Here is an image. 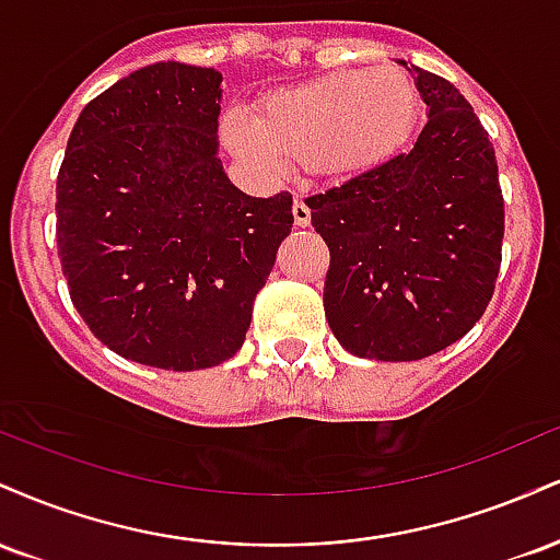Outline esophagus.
Returning <instances> with one entry per match:
<instances>
[{
	"label": "esophagus",
	"mask_w": 560,
	"mask_h": 560,
	"mask_svg": "<svg viewBox=\"0 0 560 560\" xmlns=\"http://www.w3.org/2000/svg\"><path fill=\"white\" fill-rule=\"evenodd\" d=\"M292 213H294V226H300V229L311 226V208H307V205L302 202L300 197L294 199V205H292Z\"/></svg>",
	"instance_id": "1"
}]
</instances>
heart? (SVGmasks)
Segmentation results:
<instances>
[{"mask_svg":"<svg viewBox=\"0 0 560 560\" xmlns=\"http://www.w3.org/2000/svg\"><path fill=\"white\" fill-rule=\"evenodd\" d=\"M419 110V89L405 70L347 68L273 94L260 124L231 107L223 137L236 155L266 168L294 160L324 173H355L392 155L416 128Z\"/></svg>","mask_w":560,"mask_h":560,"instance_id":"obj_1","label":"heart"}]
</instances>
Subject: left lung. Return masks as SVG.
I'll return each mask as SVG.
<instances>
[{"label":"left lung","mask_w":560,"mask_h":560,"mask_svg":"<svg viewBox=\"0 0 560 560\" xmlns=\"http://www.w3.org/2000/svg\"><path fill=\"white\" fill-rule=\"evenodd\" d=\"M405 68L429 110L416 144L305 199L331 255L326 320L347 352L374 361H421L477 324L505 229L498 160L466 96Z\"/></svg>","instance_id":"8db88e82"}]
</instances>
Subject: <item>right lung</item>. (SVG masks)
I'll return each mask as SVG.
<instances>
[{
  "label": "right lung",
  "instance_id": "add662e5",
  "mask_svg": "<svg viewBox=\"0 0 560 560\" xmlns=\"http://www.w3.org/2000/svg\"><path fill=\"white\" fill-rule=\"evenodd\" d=\"M221 81L173 60L133 70L83 107L57 176L70 300L102 345L152 369L236 355L294 223L289 191L229 182Z\"/></svg>",
  "mask_w": 560,
  "mask_h": 560
}]
</instances>
